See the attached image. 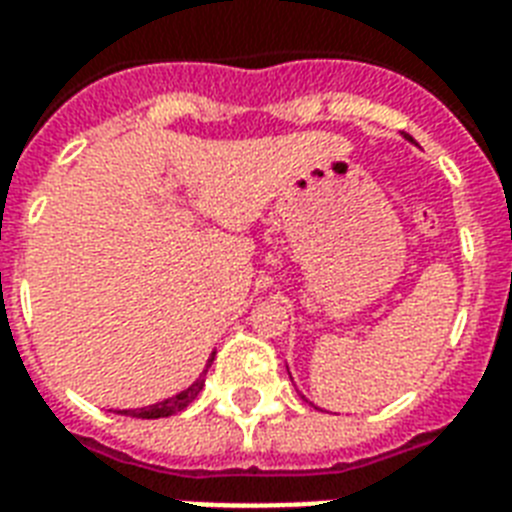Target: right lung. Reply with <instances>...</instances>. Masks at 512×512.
<instances>
[{"label":"right lung","instance_id":"right-lung-1","mask_svg":"<svg viewBox=\"0 0 512 512\" xmlns=\"http://www.w3.org/2000/svg\"><path fill=\"white\" fill-rule=\"evenodd\" d=\"M212 361H215V353H212V358L207 361V369L212 366ZM207 369L199 374V380L193 382L191 388H185L183 393H177V396H172V398H164L162 404L143 406V409H119L116 414H127V417H143V420H159V417H170V414L183 412L185 406L191 404L193 398L199 396V390L204 388V374H207Z\"/></svg>","mask_w":512,"mask_h":512}]
</instances>
